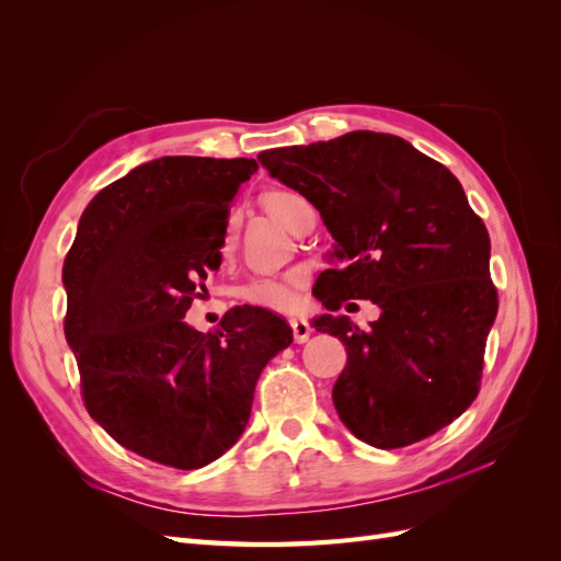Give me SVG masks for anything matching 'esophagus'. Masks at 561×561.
I'll return each mask as SVG.
<instances>
[{"instance_id": "34e87169", "label": "esophagus", "mask_w": 561, "mask_h": 561, "mask_svg": "<svg viewBox=\"0 0 561 561\" xmlns=\"http://www.w3.org/2000/svg\"><path fill=\"white\" fill-rule=\"evenodd\" d=\"M290 328H293L297 344H304L311 336V325L304 318H290Z\"/></svg>"}]
</instances>
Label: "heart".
Returning a JSON list of instances; mask_svg holds the SVG:
<instances>
[{
	"instance_id": "b5f03b06",
	"label": "heart",
	"mask_w": 561,
	"mask_h": 561,
	"mask_svg": "<svg viewBox=\"0 0 561 561\" xmlns=\"http://www.w3.org/2000/svg\"><path fill=\"white\" fill-rule=\"evenodd\" d=\"M301 203L304 198L293 192H268L264 196V208L268 210V215L285 227H290V219ZM299 285L301 276H260L248 280L239 295L243 301L252 304V307L285 311L295 307Z\"/></svg>"
}]
</instances>
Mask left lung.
<instances>
[{"label": "left lung", "mask_w": 561, "mask_h": 561, "mask_svg": "<svg viewBox=\"0 0 561 561\" xmlns=\"http://www.w3.org/2000/svg\"><path fill=\"white\" fill-rule=\"evenodd\" d=\"M257 159L313 203L334 239L332 268L316 280L328 313L313 328L346 346L332 388L344 426L379 449L449 426L478 396L499 311L489 233L461 182L398 135L375 130ZM346 298L375 300L380 320L360 331L335 313Z\"/></svg>", "instance_id": "left-lung-1"}]
</instances>
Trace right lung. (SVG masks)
<instances>
[{"label": "right lung", "mask_w": 561, "mask_h": 561, "mask_svg": "<svg viewBox=\"0 0 561 561\" xmlns=\"http://www.w3.org/2000/svg\"><path fill=\"white\" fill-rule=\"evenodd\" d=\"M252 159L161 157L107 184L81 213L62 266L65 339L83 402L118 445L196 470L236 445L266 363L293 344L283 318L233 307L184 322L222 264L227 215Z\"/></svg>", "instance_id": "add662e5"}]
</instances>
